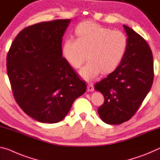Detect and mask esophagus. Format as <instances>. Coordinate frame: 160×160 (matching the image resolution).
<instances>
[{"instance_id": "obj_1", "label": "esophagus", "mask_w": 160, "mask_h": 160, "mask_svg": "<svg viewBox=\"0 0 160 160\" xmlns=\"http://www.w3.org/2000/svg\"><path fill=\"white\" fill-rule=\"evenodd\" d=\"M93 86L92 83H88L87 86V91H93Z\"/></svg>"}]
</instances>
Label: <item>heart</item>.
<instances>
[{"label": "heart", "mask_w": 160, "mask_h": 160, "mask_svg": "<svg viewBox=\"0 0 160 160\" xmlns=\"http://www.w3.org/2000/svg\"><path fill=\"white\" fill-rule=\"evenodd\" d=\"M77 39L68 38L62 45V54L70 66L79 69L87 54L88 62L79 74L88 82L101 72L109 74L118 67L127 51L128 40L120 30H112L91 21L76 29Z\"/></svg>", "instance_id": "b5f03b06"}]
</instances>
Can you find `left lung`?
I'll return each instance as SVG.
<instances>
[{"label":"left lung","instance_id":"8db88e82","mask_svg":"<svg viewBox=\"0 0 160 160\" xmlns=\"http://www.w3.org/2000/svg\"><path fill=\"white\" fill-rule=\"evenodd\" d=\"M128 48L116 69L94 86L103 94L104 103L98 108L104 122L119 125L138 111L152 87L154 78L152 52L142 37L123 25Z\"/></svg>","mask_w":160,"mask_h":160}]
</instances>
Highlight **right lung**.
Returning a JSON list of instances; mask_svg holds the SVG:
<instances>
[{"label": "right lung", "mask_w": 160, "mask_h": 160, "mask_svg": "<svg viewBox=\"0 0 160 160\" xmlns=\"http://www.w3.org/2000/svg\"><path fill=\"white\" fill-rule=\"evenodd\" d=\"M71 20L42 22L23 29L7 54V73L17 103L41 122L67 116L86 85L62 57V37Z\"/></svg>", "instance_id": "right-lung-1"}]
</instances>
